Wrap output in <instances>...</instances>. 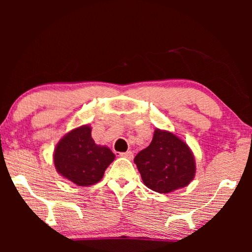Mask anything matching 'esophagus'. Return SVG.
<instances>
[{
	"instance_id": "1",
	"label": "esophagus",
	"mask_w": 252,
	"mask_h": 252,
	"mask_svg": "<svg viewBox=\"0 0 252 252\" xmlns=\"http://www.w3.org/2000/svg\"><path fill=\"white\" fill-rule=\"evenodd\" d=\"M120 157H125L127 159H133V153L130 151H126V153H120L119 154Z\"/></svg>"
}]
</instances>
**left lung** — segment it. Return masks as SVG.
Here are the masks:
<instances>
[{
  "mask_svg": "<svg viewBox=\"0 0 252 252\" xmlns=\"http://www.w3.org/2000/svg\"><path fill=\"white\" fill-rule=\"evenodd\" d=\"M144 185L166 194L186 187L195 175V160L184 141L170 132L155 130L153 141L134 158Z\"/></svg>",
  "mask_w": 252,
  "mask_h": 252,
  "instance_id": "obj_1",
  "label": "left lung"
}]
</instances>
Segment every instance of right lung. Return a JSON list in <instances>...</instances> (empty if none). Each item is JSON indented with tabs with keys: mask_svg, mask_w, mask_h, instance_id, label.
Wrapping results in <instances>:
<instances>
[{
	"mask_svg": "<svg viewBox=\"0 0 252 252\" xmlns=\"http://www.w3.org/2000/svg\"><path fill=\"white\" fill-rule=\"evenodd\" d=\"M91 133L88 126L71 130L60 141L54 154L57 171L78 186L98 182L115 159L109 148L95 144Z\"/></svg>",
	"mask_w": 252,
	"mask_h": 252,
	"instance_id": "right-lung-1",
	"label": "right lung"
}]
</instances>
